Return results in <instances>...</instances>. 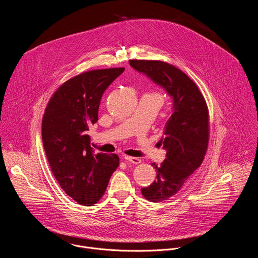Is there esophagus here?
Here are the masks:
<instances>
[{"label": "esophagus", "instance_id": "1", "mask_svg": "<svg viewBox=\"0 0 258 258\" xmlns=\"http://www.w3.org/2000/svg\"><path fill=\"white\" fill-rule=\"evenodd\" d=\"M126 162H131V163H133V164H139V163H141V160L139 159V158H137V157H131V156H123L122 157Z\"/></svg>", "mask_w": 258, "mask_h": 258}]
</instances>
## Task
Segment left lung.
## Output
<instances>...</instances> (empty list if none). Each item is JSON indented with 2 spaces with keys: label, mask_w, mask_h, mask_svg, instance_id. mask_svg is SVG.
Wrapping results in <instances>:
<instances>
[{
  "label": "left lung",
  "mask_w": 258,
  "mask_h": 258,
  "mask_svg": "<svg viewBox=\"0 0 258 258\" xmlns=\"http://www.w3.org/2000/svg\"><path fill=\"white\" fill-rule=\"evenodd\" d=\"M130 65L165 90L172 100V113L159 141L166 158L157 166L156 179L142 188L143 196L161 202L175 195L201 165L209 140V116L204 97L181 70L158 60H130Z\"/></svg>",
  "instance_id": "1"
}]
</instances>
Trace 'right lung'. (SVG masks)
Listing matches in <instances>:
<instances>
[{
  "label": "right lung",
  "instance_id": "add662e5",
  "mask_svg": "<svg viewBox=\"0 0 258 258\" xmlns=\"http://www.w3.org/2000/svg\"><path fill=\"white\" fill-rule=\"evenodd\" d=\"M124 71H87L65 82L52 96L42 122L44 149L54 176L64 192L85 206L103 196L119 165L116 154L95 153L88 135L98 121L102 95Z\"/></svg>",
  "mask_w": 258,
  "mask_h": 258
}]
</instances>
